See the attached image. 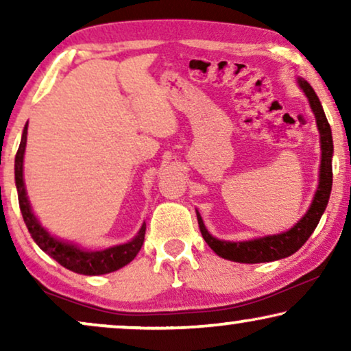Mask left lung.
Segmentation results:
<instances>
[{
	"mask_svg": "<svg viewBox=\"0 0 351 351\" xmlns=\"http://www.w3.org/2000/svg\"><path fill=\"white\" fill-rule=\"evenodd\" d=\"M297 83L308 97L310 107L313 110L316 118V126L319 131L321 141V166H319V182L318 190H316L315 198L311 201V206L306 210V214L297 222L291 230L285 233L271 234V237L256 238L251 241H223L210 234L204 227L203 219L199 213H196L198 225L203 234L204 241L209 244V247L217 254V256L227 258V261L239 262V263H261V262H273L280 258L289 257L292 254L299 251L304 246L310 234L315 232L321 215H323L326 206H328L330 189H332V132L326 118L324 110L321 107L318 95L313 88L306 83L304 78H297Z\"/></svg>",
	"mask_w": 351,
	"mask_h": 351,
	"instance_id": "1",
	"label": "left lung"
}]
</instances>
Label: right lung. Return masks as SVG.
<instances>
[{"label":"right lung","mask_w":351,"mask_h":351,"mask_svg":"<svg viewBox=\"0 0 351 351\" xmlns=\"http://www.w3.org/2000/svg\"><path fill=\"white\" fill-rule=\"evenodd\" d=\"M27 128L28 123L22 132V141L16 155V165H14V174H16L19 206H21L23 222H25L35 243L47 256L59 262L62 267L80 273V275H105V273L117 271L124 265H128L141 251L143 239H145V223L142 225L138 233L129 243L104 249V251H86V249H81L78 244L60 241V239L51 237L41 227L35 214L32 213L30 201L27 198L25 184H23V153H25L27 145Z\"/></svg>","instance_id":"add662e5"}]
</instances>
